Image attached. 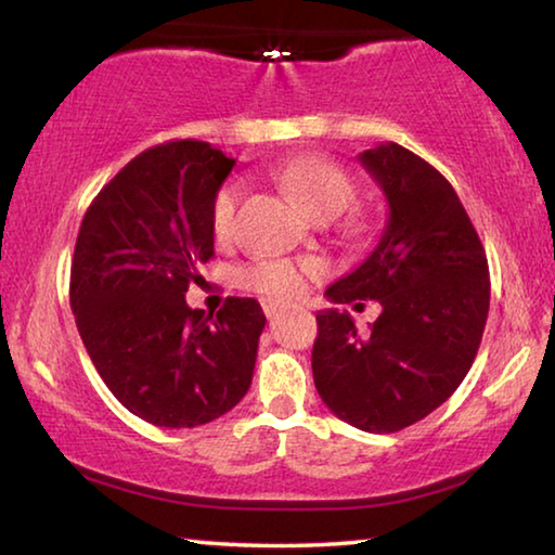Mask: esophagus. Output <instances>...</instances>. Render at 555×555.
Masks as SVG:
<instances>
[{
    "label": "esophagus",
    "mask_w": 555,
    "mask_h": 555,
    "mask_svg": "<svg viewBox=\"0 0 555 555\" xmlns=\"http://www.w3.org/2000/svg\"><path fill=\"white\" fill-rule=\"evenodd\" d=\"M261 308H264L267 318H274V315H279V313H284L288 306L281 304V300H264V304H261Z\"/></svg>",
    "instance_id": "1"
}]
</instances>
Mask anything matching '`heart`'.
<instances>
[{
	"instance_id": "heart-1",
	"label": "heart",
	"mask_w": 555,
	"mask_h": 555,
	"mask_svg": "<svg viewBox=\"0 0 555 555\" xmlns=\"http://www.w3.org/2000/svg\"><path fill=\"white\" fill-rule=\"evenodd\" d=\"M286 188L294 195L300 208L308 210L321 220H333L345 212L354 203L357 185L352 176L343 166L327 158H298L284 173ZM244 195L242 181H230L222 185L212 201L210 228L212 237L218 242H230L234 234V218ZM325 267L318 259H298V257H271L259 259L255 264L240 271V281L244 288L255 291L267 298H291L306 288L308 279L321 276Z\"/></svg>"
}]
</instances>
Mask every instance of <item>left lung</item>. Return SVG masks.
I'll list each match as a JSON object with an SVG mask.
<instances>
[{"instance_id": "1", "label": "left lung", "mask_w": 555, "mask_h": 555, "mask_svg": "<svg viewBox=\"0 0 555 555\" xmlns=\"http://www.w3.org/2000/svg\"><path fill=\"white\" fill-rule=\"evenodd\" d=\"M389 220L372 255L325 291L333 304L379 300L370 333L347 311L315 315V389L335 416L397 434L436 411L465 379L490 313L482 242L443 176L399 144L360 154ZM362 306V304H357Z\"/></svg>"}]
</instances>
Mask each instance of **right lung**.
I'll list each match as a JSON object with an SVG mask.
<instances>
[{
    "label": "right lung",
    "mask_w": 555,
    "mask_h": 555,
    "mask_svg": "<svg viewBox=\"0 0 555 555\" xmlns=\"http://www.w3.org/2000/svg\"><path fill=\"white\" fill-rule=\"evenodd\" d=\"M234 158L208 142L146 149L82 218L70 308L82 345L121 406L164 428L210 424L251 384L267 318L255 298L188 308L215 251L212 201Z\"/></svg>",
    "instance_id": "add662e5"
}]
</instances>
